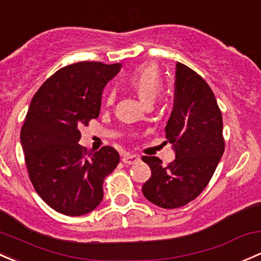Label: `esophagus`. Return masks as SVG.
I'll return each instance as SVG.
<instances>
[{
	"instance_id": "esophagus-1",
	"label": "esophagus",
	"mask_w": 261,
	"mask_h": 261,
	"mask_svg": "<svg viewBox=\"0 0 261 261\" xmlns=\"http://www.w3.org/2000/svg\"><path fill=\"white\" fill-rule=\"evenodd\" d=\"M139 161V156L133 155V153H125L122 156V163L126 164V165H133V164H136Z\"/></svg>"
}]
</instances>
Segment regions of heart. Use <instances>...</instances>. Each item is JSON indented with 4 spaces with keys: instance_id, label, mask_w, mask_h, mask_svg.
Returning <instances> with one entry per match:
<instances>
[{
    "instance_id": "1",
    "label": "heart",
    "mask_w": 261,
    "mask_h": 261,
    "mask_svg": "<svg viewBox=\"0 0 261 261\" xmlns=\"http://www.w3.org/2000/svg\"><path fill=\"white\" fill-rule=\"evenodd\" d=\"M125 84L138 94L140 100L146 105L152 103L161 91V75L159 68L152 64L141 65L131 71L125 79ZM114 101V92L106 95V103L110 105Z\"/></svg>"
}]
</instances>
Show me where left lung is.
Returning <instances> with one entry per match:
<instances>
[{
	"label": "left lung",
	"instance_id": "left-lung-1",
	"mask_svg": "<svg viewBox=\"0 0 261 261\" xmlns=\"http://www.w3.org/2000/svg\"><path fill=\"white\" fill-rule=\"evenodd\" d=\"M174 108L165 133L175 160L167 166L156 156H142L151 177L142 194L164 209L181 207L206 188L225 150L223 116L206 81L188 66L176 64Z\"/></svg>",
	"mask_w": 261,
	"mask_h": 261
}]
</instances>
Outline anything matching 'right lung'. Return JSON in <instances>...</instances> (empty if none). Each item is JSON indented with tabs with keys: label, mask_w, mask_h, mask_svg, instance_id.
<instances>
[{
	"label": "right lung",
	"mask_w": 261,
	"mask_h": 261,
	"mask_svg": "<svg viewBox=\"0 0 261 261\" xmlns=\"http://www.w3.org/2000/svg\"><path fill=\"white\" fill-rule=\"evenodd\" d=\"M121 65L82 61L55 72L32 97L21 128L29 176L41 199L68 216L90 213L103 197L102 184L120 163L114 147L87 151L79 145L100 115L101 95Z\"/></svg>",
	"instance_id": "right-lung-1"
}]
</instances>
